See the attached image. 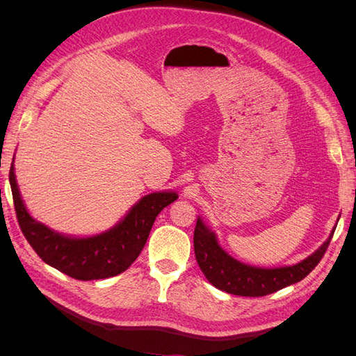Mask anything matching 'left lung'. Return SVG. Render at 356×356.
<instances>
[{
  "mask_svg": "<svg viewBox=\"0 0 356 356\" xmlns=\"http://www.w3.org/2000/svg\"><path fill=\"white\" fill-rule=\"evenodd\" d=\"M334 230L336 229H332L327 242L306 260L294 266L276 268L252 267L234 260L218 245L213 232L200 218H197L193 241H195V254L200 270L215 288L234 296L263 297L300 282L314 270L324 257Z\"/></svg>",
  "mask_w": 356,
  "mask_h": 356,
  "instance_id": "1",
  "label": "left lung"
}]
</instances>
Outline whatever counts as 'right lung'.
<instances>
[{
	"label": "right lung",
	"instance_id": "1",
	"mask_svg": "<svg viewBox=\"0 0 356 356\" xmlns=\"http://www.w3.org/2000/svg\"><path fill=\"white\" fill-rule=\"evenodd\" d=\"M8 178L20 230L32 250L46 264L79 281L105 279L124 272L141 254L157 215L178 199L172 191L152 193L108 232L92 238H70L50 230L28 213L16 184L13 163Z\"/></svg>",
	"mask_w": 356,
	"mask_h": 356
}]
</instances>
